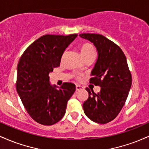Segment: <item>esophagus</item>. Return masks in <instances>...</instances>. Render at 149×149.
<instances>
[{"instance_id":"1","label":"esophagus","mask_w":149,"mask_h":149,"mask_svg":"<svg viewBox=\"0 0 149 149\" xmlns=\"http://www.w3.org/2000/svg\"><path fill=\"white\" fill-rule=\"evenodd\" d=\"M76 90H83V88L82 86H80V85H76Z\"/></svg>"}]
</instances>
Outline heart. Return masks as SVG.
Returning <instances> with one entry per match:
<instances>
[{"instance_id": "1", "label": "heart", "mask_w": 149, "mask_h": 149, "mask_svg": "<svg viewBox=\"0 0 149 149\" xmlns=\"http://www.w3.org/2000/svg\"><path fill=\"white\" fill-rule=\"evenodd\" d=\"M80 54L83 59H85L86 57H90V56L95 55V48L93 47L91 44L90 43H83V45L80 46ZM78 79H80V77H77Z\"/></svg>"}]
</instances>
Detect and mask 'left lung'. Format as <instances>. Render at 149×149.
<instances>
[{
    "label": "left lung",
    "instance_id": "obj_1",
    "mask_svg": "<svg viewBox=\"0 0 149 149\" xmlns=\"http://www.w3.org/2000/svg\"><path fill=\"white\" fill-rule=\"evenodd\" d=\"M79 36L93 43L97 59L90 83L101 87L98 94L88 92L83 103L85 114L94 122L105 124L113 120L123 107L132 85V76L123 52L104 36L82 33Z\"/></svg>",
    "mask_w": 149,
    "mask_h": 149
}]
</instances>
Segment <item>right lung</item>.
Listing matches in <instances>:
<instances>
[{
  "label": "right lung",
  "mask_w": 149,
  "mask_h": 149,
  "mask_svg": "<svg viewBox=\"0 0 149 149\" xmlns=\"http://www.w3.org/2000/svg\"><path fill=\"white\" fill-rule=\"evenodd\" d=\"M78 36H42L27 47L19 61L16 89L24 107L38 123L52 125L62 118L76 85H51L49 73L60 64L66 47Z\"/></svg>",
  "instance_id": "obj_1"
}]
</instances>
